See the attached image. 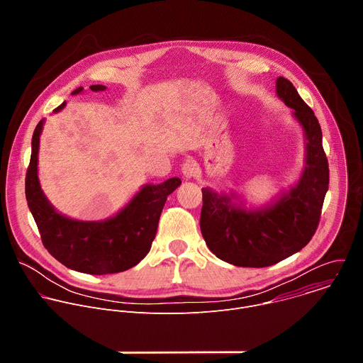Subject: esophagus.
I'll list each match as a JSON object with an SVG mask.
<instances>
[{
    "label": "esophagus",
    "instance_id": "34e87169",
    "mask_svg": "<svg viewBox=\"0 0 363 363\" xmlns=\"http://www.w3.org/2000/svg\"><path fill=\"white\" fill-rule=\"evenodd\" d=\"M181 172H182V175H184L185 179H191V178L196 177V175H198V167H196L195 161L186 160V161L182 164Z\"/></svg>",
    "mask_w": 363,
    "mask_h": 363
}]
</instances>
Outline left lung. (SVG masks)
Here are the masks:
<instances>
[{"label":"left lung","mask_w":363,"mask_h":363,"mask_svg":"<svg viewBox=\"0 0 363 363\" xmlns=\"http://www.w3.org/2000/svg\"><path fill=\"white\" fill-rule=\"evenodd\" d=\"M276 93L293 109L291 116L304 135V168L298 181L272 203L247 208L235 192L202 188L201 233L211 252L238 267H269L300 251L319 225L329 188V165L322 129L313 111L284 77Z\"/></svg>","instance_id":"8db88e82"}]
</instances>
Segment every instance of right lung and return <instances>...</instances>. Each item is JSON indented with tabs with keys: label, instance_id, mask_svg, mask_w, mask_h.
<instances>
[{
	"label": "right lung",
	"instance_id": "obj_1",
	"mask_svg": "<svg viewBox=\"0 0 363 363\" xmlns=\"http://www.w3.org/2000/svg\"><path fill=\"white\" fill-rule=\"evenodd\" d=\"M93 91L106 86L93 84ZM83 87L72 94H79ZM66 103L55 109L60 112ZM44 119L31 139V158L26 175V198L47 251L67 269L86 274H113L132 269L149 252L164 205L179 185V178L143 185L113 217L101 221H80L59 213L44 195L38 181V146Z\"/></svg>",
	"mask_w": 363,
	"mask_h": 363
}]
</instances>
